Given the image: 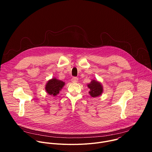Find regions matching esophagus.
Listing matches in <instances>:
<instances>
[{"label": "esophagus", "mask_w": 152, "mask_h": 152, "mask_svg": "<svg viewBox=\"0 0 152 152\" xmlns=\"http://www.w3.org/2000/svg\"><path fill=\"white\" fill-rule=\"evenodd\" d=\"M77 81H78V78L76 77H74L72 79V82L73 83H76Z\"/></svg>", "instance_id": "obj_1"}]
</instances>
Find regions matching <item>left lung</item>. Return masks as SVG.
I'll use <instances>...</instances> for the list:
<instances>
[{
	"mask_svg": "<svg viewBox=\"0 0 152 152\" xmlns=\"http://www.w3.org/2000/svg\"><path fill=\"white\" fill-rule=\"evenodd\" d=\"M87 86L90 90L89 94L92 97H96L100 96L103 91L102 83L94 79L92 80L90 83H88Z\"/></svg>",
	"mask_w": 152,
	"mask_h": 152,
	"instance_id": "8db88e82",
	"label": "left lung"
}]
</instances>
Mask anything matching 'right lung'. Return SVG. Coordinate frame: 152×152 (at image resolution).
Segmentation results:
<instances>
[{"instance_id": "obj_1", "label": "right lung", "mask_w": 152, "mask_h": 152, "mask_svg": "<svg viewBox=\"0 0 152 152\" xmlns=\"http://www.w3.org/2000/svg\"><path fill=\"white\" fill-rule=\"evenodd\" d=\"M64 85L65 82L53 77L48 81L46 84L45 90L48 94L55 97L59 94Z\"/></svg>"}]
</instances>
